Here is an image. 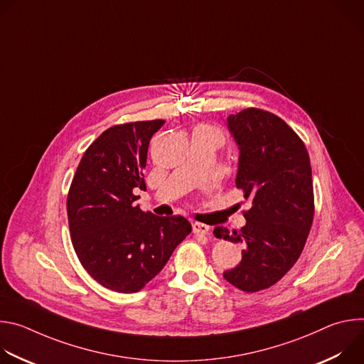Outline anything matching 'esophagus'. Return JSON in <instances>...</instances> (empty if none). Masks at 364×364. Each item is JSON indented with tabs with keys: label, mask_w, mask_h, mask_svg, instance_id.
<instances>
[{
	"label": "esophagus",
	"mask_w": 364,
	"mask_h": 364,
	"mask_svg": "<svg viewBox=\"0 0 364 364\" xmlns=\"http://www.w3.org/2000/svg\"><path fill=\"white\" fill-rule=\"evenodd\" d=\"M210 228L204 225V223H193V233L197 236H204V235H209Z\"/></svg>",
	"instance_id": "esophagus-1"
}]
</instances>
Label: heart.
I'll return each instance as SVG.
<instances>
[{"label": "heart", "mask_w": 364, "mask_h": 364, "mask_svg": "<svg viewBox=\"0 0 364 364\" xmlns=\"http://www.w3.org/2000/svg\"><path fill=\"white\" fill-rule=\"evenodd\" d=\"M197 129H204V131H209V132H213V134H216L218 136H220V132H219L216 128H213V127H209V125H203V127H198Z\"/></svg>", "instance_id": "obj_1"}]
</instances>
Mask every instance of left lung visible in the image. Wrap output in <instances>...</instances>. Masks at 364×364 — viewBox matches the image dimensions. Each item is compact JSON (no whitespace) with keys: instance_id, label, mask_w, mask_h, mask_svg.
<instances>
[{"instance_id":"1","label":"left lung","mask_w":364,"mask_h":364,"mask_svg":"<svg viewBox=\"0 0 364 364\" xmlns=\"http://www.w3.org/2000/svg\"><path fill=\"white\" fill-rule=\"evenodd\" d=\"M239 145L236 187L252 207L246 225L213 235L242 245V261L225 271V279L243 292L277 284L298 261L314 219L313 174L308 151L296 132L279 117L247 108L228 118Z\"/></svg>"}]
</instances>
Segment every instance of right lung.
Returning a JSON list of instances; mask_svg holds the SVG:
<instances>
[{"mask_svg": "<svg viewBox=\"0 0 364 364\" xmlns=\"http://www.w3.org/2000/svg\"><path fill=\"white\" fill-rule=\"evenodd\" d=\"M166 121L119 124L103 131L85 151L68 193L75 252L102 287L141 291L191 232L183 216L159 218L135 205L134 188L145 190L151 136Z\"/></svg>", "mask_w": 364, "mask_h": 364, "instance_id": "obj_1", "label": "right lung"}]
</instances>
